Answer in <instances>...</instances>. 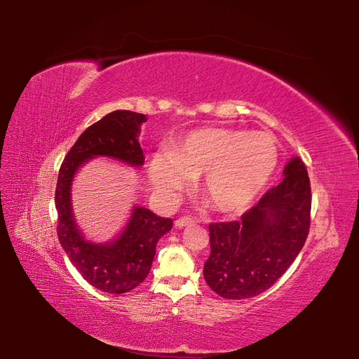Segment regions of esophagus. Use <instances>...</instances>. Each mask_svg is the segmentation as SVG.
Masks as SVG:
<instances>
[{
  "label": "esophagus",
  "instance_id": "34e87169",
  "mask_svg": "<svg viewBox=\"0 0 359 359\" xmlns=\"http://www.w3.org/2000/svg\"><path fill=\"white\" fill-rule=\"evenodd\" d=\"M198 220L193 219V217H180L178 220H175V226L177 227H186L190 224H196Z\"/></svg>",
  "mask_w": 359,
  "mask_h": 359
}]
</instances>
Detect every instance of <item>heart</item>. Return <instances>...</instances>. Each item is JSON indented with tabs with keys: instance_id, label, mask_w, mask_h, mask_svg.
<instances>
[{
	"instance_id": "b5f03b06",
	"label": "heart",
	"mask_w": 359,
	"mask_h": 359,
	"mask_svg": "<svg viewBox=\"0 0 359 359\" xmlns=\"http://www.w3.org/2000/svg\"><path fill=\"white\" fill-rule=\"evenodd\" d=\"M276 139L265 132L208 127L187 133L149 163V178L166 198H175L189 178L203 175L202 193L214 210L245 211L277 166Z\"/></svg>"
}]
</instances>
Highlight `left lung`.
<instances>
[{
    "label": "left lung",
    "mask_w": 359,
    "mask_h": 359,
    "mask_svg": "<svg viewBox=\"0 0 359 359\" xmlns=\"http://www.w3.org/2000/svg\"><path fill=\"white\" fill-rule=\"evenodd\" d=\"M285 178L240 220L210 223L211 253L203 265L208 286L226 299H245L273 286L297 259L310 231L307 168L293 157Z\"/></svg>",
    "instance_id": "left-lung-1"
}]
</instances>
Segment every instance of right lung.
<instances>
[{"mask_svg": "<svg viewBox=\"0 0 359 359\" xmlns=\"http://www.w3.org/2000/svg\"><path fill=\"white\" fill-rule=\"evenodd\" d=\"M147 121L144 114L114 111L90 126L70 148L60 168L55 206L58 211V240L72 264L88 283L102 292L126 293L147 278L156 245L172 229V219H165L147 208L136 206L126 229L115 241L93 244L86 241L72 212L70 189L76 170L83 163L106 156L144 165V151L139 145V127Z\"/></svg>", "mask_w": 359, "mask_h": 359, "instance_id": "add662e5", "label": "right lung"}]
</instances>
